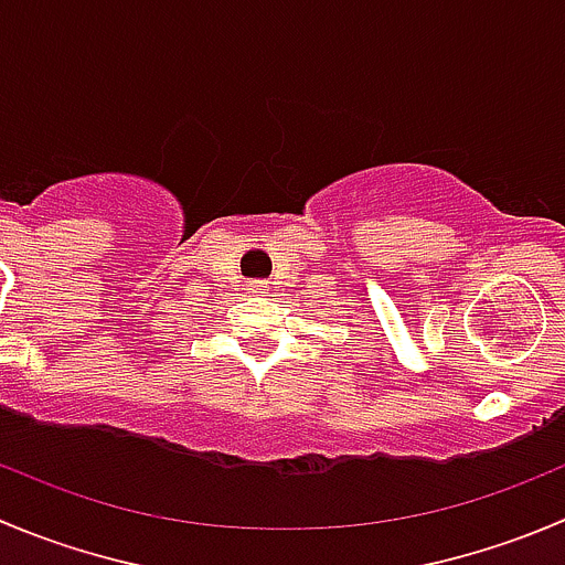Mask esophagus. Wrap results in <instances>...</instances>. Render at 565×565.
<instances>
[{
  "label": "esophagus",
  "instance_id": "obj_1",
  "mask_svg": "<svg viewBox=\"0 0 565 565\" xmlns=\"http://www.w3.org/2000/svg\"><path fill=\"white\" fill-rule=\"evenodd\" d=\"M248 289H250V292H254V295H265V292H267V281H250Z\"/></svg>",
  "mask_w": 565,
  "mask_h": 565
}]
</instances>
